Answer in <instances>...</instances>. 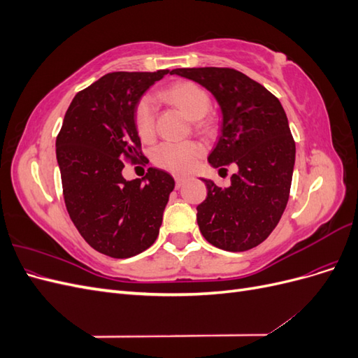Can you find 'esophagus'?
<instances>
[{
  "label": "esophagus",
  "instance_id": "obj_1",
  "mask_svg": "<svg viewBox=\"0 0 358 358\" xmlns=\"http://www.w3.org/2000/svg\"><path fill=\"white\" fill-rule=\"evenodd\" d=\"M175 180H176V188H180V187L183 185V182H185V179H183V178H179V176H176V178H175Z\"/></svg>",
  "mask_w": 358,
  "mask_h": 358
}]
</instances>
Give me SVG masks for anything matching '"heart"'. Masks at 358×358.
I'll use <instances>...</instances> for the list:
<instances>
[{
	"label": "heart",
	"instance_id": "1",
	"mask_svg": "<svg viewBox=\"0 0 358 358\" xmlns=\"http://www.w3.org/2000/svg\"><path fill=\"white\" fill-rule=\"evenodd\" d=\"M161 96L169 103L175 104L189 119H201L210 110L212 100L209 92L203 86L191 80H180L171 83L162 90ZM134 124L138 136L149 140L155 134V112L149 99H142L134 110ZM204 154L203 145L197 142L185 143H162L154 150V162L164 170L176 175H187L197 166Z\"/></svg>",
	"mask_w": 358,
	"mask_h": 358
}]
</instances>
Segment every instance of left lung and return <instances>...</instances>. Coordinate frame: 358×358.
Returning <instances> with one entry per match:
<instances>
[{"label": "left lung", "mask_w": 358, "mask_h": 358, "mask_svg": "<svg viewBox=\"0 0 358 358\" xmlns=\"http://www.w3.org/2000/svg\"><path fill=\"white\" fill-rule=\"evenodd\" d=\"M171 74L215 95L222 124L209 162L221 170L234 162L239 169L227 188L201 179L208 196L197 206L200 231L224 251L255 248L275 230L289 197L296 143L284 107L263 85L234 69H176Z\"/></svg>", "instance_id": "1"}]
</instances>
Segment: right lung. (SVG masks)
<instances>
[{
    "mask_svg": "<svg viewBox=\"0 0 358 358\" xmlns=\"http://www.w3.org/2000/svg\"><path fill=\"white\" fill-rule=\"evenodd\" d=\"M170 70L107 73L76 94L57 136L66 208L76 229L95 251L112 258L143 252L159 233L175 179L149 167L125 180V162L148 158L134 110L149 86Z\"/></svg>",
    "mask_w": 358,
    "mask_h": 358,
    "instance_id": "1",
    "label": "right lung"
}]
</instances>
